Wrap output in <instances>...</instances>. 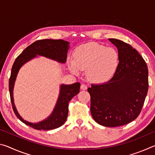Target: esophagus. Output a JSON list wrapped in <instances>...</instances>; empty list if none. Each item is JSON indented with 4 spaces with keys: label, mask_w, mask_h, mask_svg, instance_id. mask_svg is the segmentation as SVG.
Returning a JSON list of instances; mask_svg holds the SVG:
<instances>
[{
    "label": "esophagus",
    "mask_w": 155,
    "mask_h": 155,
    "mask_svg": "<svg viewBox=\"0 0 155 155\" xmlns=\"http://www.w3.org/2000/svg\"><path fill=\"white\" fill-rule=\"evenodd\" d=\"M81 89L82 90H86L87 89V85H85V84H81Z\"/></svg>",
    "instance_id": "1"
}]
</instances>
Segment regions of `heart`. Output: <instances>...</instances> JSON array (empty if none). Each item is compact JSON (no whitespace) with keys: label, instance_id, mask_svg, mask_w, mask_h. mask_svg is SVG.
<instances>
[{"label":"heart","instance_id":"1","mask_svg":"<svg viewBox=\"0 0 155 155\" xmlns=\"http://www.w3.org/2000/svg\"><path fill=\"white\" fill-rule=\"evenodd\" d=\"M118 65V54L114 48H106L96 42H89L76 48L74 60H70L72 72L86 70L88 79L94 83H103L111 78Z\"/></svg>","mask_w":155,"mask_h":155}]
</instances>
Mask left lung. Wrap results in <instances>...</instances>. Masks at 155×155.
Wrapping results in <instances>:
<instances>
[{"label": "left lung", "mask_w": 155, "mask_h": 155, "mask_svg": "<svg viewBox=\"0 0 155 155\" xmlns=\"http://www.w3.org/2000/svg\"><path fill=\"white\" fill-rule=\"evenodd\" d=\"M117 47L119 64L108 82L91 84L90 111L94 120L104 127H120L140 115L148 93V70L139 52L129 44L109 39Z\"/></svg>", "instance_id": "obj_1"}]
</instances>
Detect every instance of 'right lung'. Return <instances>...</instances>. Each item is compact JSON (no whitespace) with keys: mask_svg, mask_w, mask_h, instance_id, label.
I'll use <instances>...</instances> for the list:
<instances>
[{"mask_svg":"<svg viewBox=\"0 0 155 155\" xmlns=\"http://www.w3.org/2000/svg\"><path fill=\"white\" fill-rule=\"evenodd\" d=\"M69 42L62 40H41L36 41L27 47L15 60L12 68L11 76L9 81V90L13 110L17 117L25 124L37 130H52L60 127L66 121L68 114V103L73 97L77 95L80 90V83L71 85H60V91L55 107L51 114L42 121L32 123L26 121L16 109L14 101V87L18 73L20 68L30 60L37 57V55L43 56L57 62L64 64L66 61L68 51L70 48Z\"/></svg>","mask_w":155,"mask_h":155,"instance_id":"add662e5","label":"right lung"}]
</instances>
